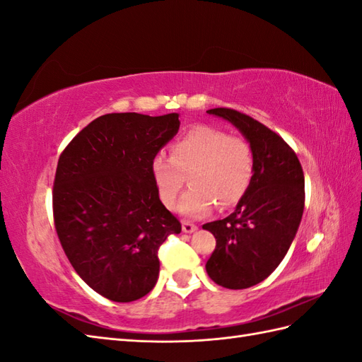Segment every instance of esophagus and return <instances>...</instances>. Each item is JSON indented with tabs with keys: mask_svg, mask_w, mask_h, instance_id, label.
Segmentation results:
<instances>
[{
	"mask_svg": "<svg viewBox=\"0 0 362 362\" xmlns=\"http://www.w3.org/2000/svg\"><path fill=\"white\" fill-rule=\"evenodd\" d=\"M182 230H183V233H193V232H196V230H197V226L191 224V222L185 221L182 224Z\"/></svg>",
	"mask_w": 362,
	"mask_h": 362,
	"instance_id": "1",
	"label": "esophagus"
}]
</instances>
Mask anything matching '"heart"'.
Listing matches in <instances>:
<instances>
[{
	"instance_id": "heart-1",
	"label": "heart",
	"mask_w": 362,
	"mask_h": 362,
	"mask_svg": "<svg viewBox=\"0 0 362 362\" xmlns=\"http://www.w3.org/2000/svg\"><path fill=\"white\" fill-rule=\"evenodd\" d=\"M152 174L160 201L171 209L180 189L189 183L179 210L189 218L210 213L214 204L226 210L247 194L255 174L250 144L240 136H228L219 129L201 126L180 138L171 157L157 153Z\"/></svg>"
}]
</instances>
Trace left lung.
<instances>
[{
	"label": "left lung",
	"instance_id": "obj_1",
	"mask_svg": "<svg viewBox=\"0 0 362 362\" xmlns=\"http://www.w3.org/2000/svg\"><path fill=\"white\" fill-rule=\"evenodd\" d=\"M206 113L232 122L255 158L252 185L235 211L202 226L216 238L206 274L219 286L245 289L267 279L294 241L305 206L303 169L289 144L249 115L224 107Z\"/></svg>",
	"mask_w": 362,
	"mask_h": 362
}]
</instances>
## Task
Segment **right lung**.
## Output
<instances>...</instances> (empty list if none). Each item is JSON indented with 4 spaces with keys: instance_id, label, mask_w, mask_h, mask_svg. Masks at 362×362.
<instances>
[{
    "instance_id": "right-lung-1",
    "label": "right lung",
    "mask_w": 362,
    "mask_h": 362,
    "mask_svg": "<svg viewBox=\"0 0 362 362\" xmlns=\"http://www.w3.org/2000/svg\"><path fill=\"white\" fill-rule=\"evenodd\" d=\"M179 126V113L103 115L59 157L52 188L59 241L81 279L113 302L152 291L160 245L182 232L152 174L153 157Z\"/></svg>"
}]
</instances>
